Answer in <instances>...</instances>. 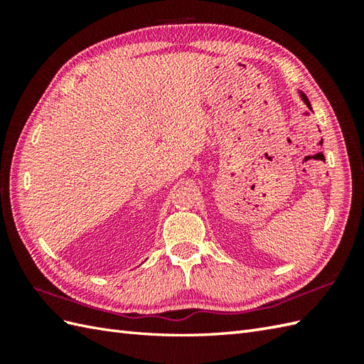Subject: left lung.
<instances>
[{"instance_id": "obj_1", "label": "left lung", "mask_w": 364, "mask_h": 364, "mask_svg": "<svg viewBox=\"0 0 364 364\" xmlns=\"http://www.w3.org/2000/svg\"><path fill=\"white\" fill-rule=\"evenodd\" d=\"M300 97H301V100H304V102L306 103V106H308V107H310V109H311V105H310V102H308V98L305 97V94H300Z\"/></svg>"}]
</instances>
